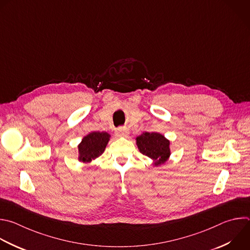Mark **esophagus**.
<instances>
[{
  "mask_svg": "<svg viewBox=\"0 0 250 250\" xmlns=\"http://www.w3.org/2000/svg\"><path fill=\"white\" fill-rule=\"evenodd\" d=\"M128 130L126 128H118L116 130V134L118 136H123V137H126L128 135Z\"/></svg>",
  "mask_w": 250,
  "mask_h": 250,
  "instance_id": "esophagus-1",
  "label": "esophagus"
}]
</instances>
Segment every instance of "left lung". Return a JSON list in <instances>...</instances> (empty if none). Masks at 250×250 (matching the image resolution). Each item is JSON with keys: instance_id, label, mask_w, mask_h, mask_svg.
Listing matches in <instances>:
<instances>
[{"instance_id": "1", "label": "left lung", "mask_w": 250, "mask_h": 250, "mask_svg": "<svg viewBox=\"0 0 250 250\" xmlns=\"http://www.w3.org/2000/svg\"><path fill=\"white\" fill-rule=\"evenodd\" d=\"M136 145L143 155L154 161L155 166L164 164L170 158V141L158 132H143L136 137Z\"/></svg>"}]
</instances>
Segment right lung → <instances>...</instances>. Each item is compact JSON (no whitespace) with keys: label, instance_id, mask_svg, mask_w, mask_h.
I'll list each match as a JSON object with an SVG mask.
<instances>
[{"label":"right lung","instance_id":"right-lung-1","mask_svg":"<svg viewBox=\"0 0 250 250\" xmlns=\"http://www.w3.org/2000/svg\"><path fill=\"white\" fill-rule=\"evenodd\" d=\"M111 135L105 131H93L82 138L78 145V161L89 163L103 154Z\"/></svg>","mask_w":250,"mask_h":250}]
</instances>
